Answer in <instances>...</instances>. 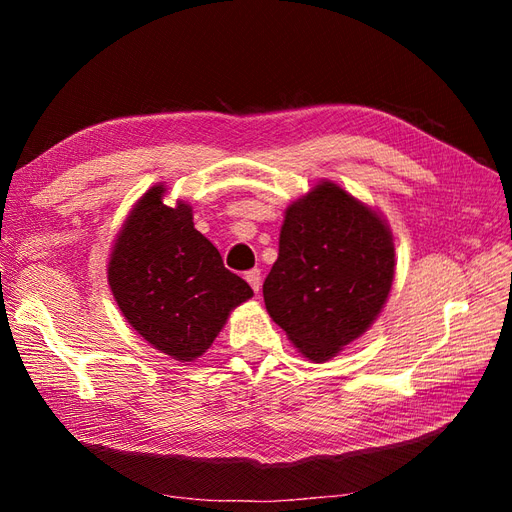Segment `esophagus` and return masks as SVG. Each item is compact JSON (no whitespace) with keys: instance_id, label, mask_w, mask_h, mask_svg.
Masks as SVG:
<instances>
[{"instance_id":"1","label":"esophagus","mask_w":512,"mask_h":512,"mask_svg":"<svg viewBox=\"0 0 512 512\" xmlns=\"http://www.w3.org/2000/svg\"><path fill=\"white\" fill-rule=\"evenodd\" d=\"M245 280H247V284L252 286V290L258 294V290H260V269L247 271V273H245Z\"/></svg>"}]
</instances>
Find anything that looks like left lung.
Listing matches in <instances>:
<instances>
[{"label":"left lung","instance_id":"1","mask_svg":"<svg viewBox=\"0 0 512 512\" xmlns=\"http://www.w3.org/2000/svg\"><path fill=\"white\" fill-rule=\"evenodd\" d=\"M393 275L386 222L337 183L322 181L286 209L280 254L262 294L290 342L324 363L371 327Z\"/></svg>","mask_w":512,"mask_h":512}]
</instances>
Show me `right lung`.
Returning a JSON list of instances; mask_svg holds the SVG:
<instances>
[{"mask_svg": "<svg viewBox=\"0 0 512 512\" xmlns=\"http://www.w3.org/2000/svg\"><path fill=\"white\" fill-rule=\"evenodd\" d=\"M164 192L153 185L130 211L108 260V284L130 327L183 363L198 359L254 292L194 228L192 207L164 205Z\"/></svg>", "mask_w": 512, "mask_h": 512, "instance_id": "add662e5", "label": "right lung"}]
</instances>
